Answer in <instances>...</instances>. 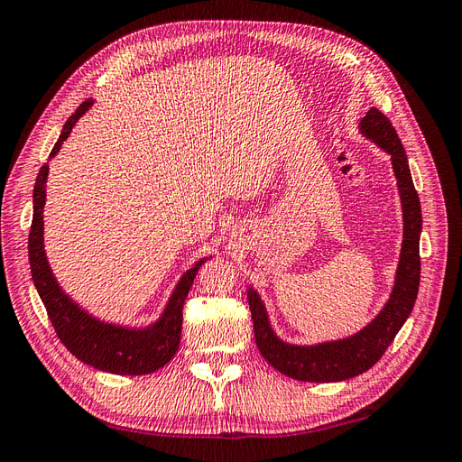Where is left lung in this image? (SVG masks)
Here are the masks:
<instances>
[{
	"label": "left lung",
	"mask_w": 462,
	"mask_h": 462,
	"mask_svg": "<svg viewBox=\"0 0 462 462\" xmlns=\"http://www.w3.org/2000/svg\"><path fill=\"white\" fill-rule=\"evenodd\" d=\"M360 131L389 153L397 177L404 229L395 287L383 310L365 329L355 333L353 337L312 346L289 345L279 339L270 328L268 314H265L258 292L248 289V304L250 314H253L258 351L275 370L292 377V380L318 383L343 382L370 370L383 356L387 346L393 343L395 335L411 316L416 302L418 285H420L422 212L418 192L412 185L407 153H404L395 127L380 109L372 107L362 117Z\"/></svg>",
	"instance_id": "obj_1"
}]
</instances>
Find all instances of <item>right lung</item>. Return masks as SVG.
Returning a JSON list of instances; mask_svg holds the SVG:
<instances>
[{
	"mask_svg": "<svg viewBox=\"0 0 462 462\" xmlns=\"http://www.w3.org/2000/svg\"><path fill=\"white\" fill-rule=\"evenodd\" d=\"M90 106L92 100L82 102L67 119L50 158L60 152L75 123ZM46 179L48 165H42L32 194L34 214L29 235V262L32 282L46 306L55 333L69 353L97 370L121 375H143L160 370L177 353L180 328H183V304L204 260L194 263V268L180 277L163 316L153 326L146 329H125L114 324H104L79 309V304L65 295L48 265L44 253V217H42L46 204Z\"/></svg>",
	"mask_w": 462,
	"mask_h": 462,
	"instance_id": "obj_1",
	"label": "right lung"
}]
</instances>
